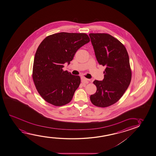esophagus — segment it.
I'll return each mask as SVG.
<instances>
[{"instance_id": "1", "label": "esophagus", "mask_w": 156, "mask_h": 156, "mask_svg": "<svg viewBox=\"0 0 156 156\" xmlns=\"http://www.w3.org/2000/svg\"><path fill=\"white\" fill-rule=\"evenodd\" d=\"M81 81L84 83H86V84H88V82L90 80V79H87L86 78L84 77H82L81 78Z\"/></svg>"}]
</instances>
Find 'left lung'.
I'll use <instances>...</instances> for the list:
<instances>
[{"mask_svg": "<svg viewBox=\"0 0 156 156\" xmlns=\"http://www.w3.org/2000/svg\"><path fill=\"white\" fill-rule=\"evenodd\" d=\"M89 36L98 63L106 66L102 81H93L97 90L90 95V101L99 107L110 106L120 99L130 83L129 55L124 45L109 34L90 33Z\"/></svg>", "mask_w": 156, "mask_h": 156, "instance_id": "8db88e82", "label": "left lung"}]
</instances>
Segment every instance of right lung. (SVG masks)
<instances>
[{"label":"right lung","mask_w":156,"mask_h":156,"mask_svg":"<svg viewBox=\"0 0 156 156\" xmlns=\"http://www.w3.org/2000/svg\"><path fill=\"white\" fill-rule=\"evenodd\" d=\"M90 39L85 33L61 32L46 37L34 57L32 77L38 93L56 106L69 103L80 84L79 76L63 71L80 48Z\"/></svg>","instance_id":"1"}]
</instances>
